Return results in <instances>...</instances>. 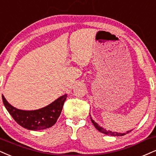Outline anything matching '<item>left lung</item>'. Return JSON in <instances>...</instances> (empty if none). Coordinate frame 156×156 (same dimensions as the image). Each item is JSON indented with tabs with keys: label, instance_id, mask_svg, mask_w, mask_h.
<instances>
[{
	"label": "left lung",
	"instance_id": "left-lung-1",
	"mask_svg": "<svg viewBox=\"0 0 156 156\" xmlns=\"http://www.w3.org/2000/svg\"><path fill=\"white\" fill-rule=\"evenodd\" d=\"M90 119H91V122H93L94 126H95V127L98 130L99 132H102V133H103V134H108V135H111V136H124L126 134H128L129 132H132V130H130V131L126 132V133H119V132H116L107 131V130H105V129H103V127H101V126H99V125L97 123L95 122V121L93 120L91 117H90Z\"/></svg>",
	"mask_w": 156,
	"mask_h": 156
}]
</instances>
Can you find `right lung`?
Here are the masks:
<instances>
[{"mask_svg":"<svg viewBox=\"0 0 156 156\" xmlns=\"http://www.w3.org/2000/svg\"><path fill=\"white\" fill-rule=\"evenodd\" d=\"M66 98V94L47 106L38 110L24 111L12 106L5 100L3 95H2L4 106L17 124L27 129L34 131L50 128L56 123Z\"/></svg>","mask_w":156,"mask_h":156,"instance_id":"obj_1","label":"right lung"}]
</instances>
